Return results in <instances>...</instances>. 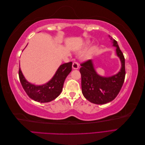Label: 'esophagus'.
I'll list each match as a JSON object with an SVG mask.
<instances>
[{"mask_svg":"<svg viewBox=\"0 0 145 145\" xmlns=\"http://www.w3.org/2000/svg\"><path fill=\"white\" fill-rule=\"evenodd\" d=\"M72 67L74 69H77L78 68V67H79V64H78L77 62H74L72 63Z\"/></svg>","mask_w":145,"mask_h":145,"instance_id":"34e87169","label":"esophagus"}]
</instances>
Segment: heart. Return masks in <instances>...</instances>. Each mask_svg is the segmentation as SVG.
Wrapping results in <instances>:
<instances>
[{
	"instance_id": "obj_1",
	"label": "heart",
	"mask_w": 145,
	"mask_h": 145,
	"mask_svg": "<svg viewBox=\"0 0 145 145\" xmlns=\"http://www.w3.org/2000/svg\"><path fill=\"white\" fill-rule=\"evenodd\" d=\"M88 45H89V43H86V46L88 47Z\"/></svg>"
}]
</instances>
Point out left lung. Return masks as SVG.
<instances>
[{"label": "left lung", "instance_id": "1", "mask_svg": "<svg viewBox=\"0 0 145 145\" xmlns=\"http://www.w3.org/2000/svg\"><path fill=\"white\" fill-rule=\"evenodd\" d=\"M113 46L116 48V54L120 59L121 67L120 71L109 77L101 76L96 72L93 60L82 63L80 72L82 77V91L83 96L90 102L103 105L114 99L124 83L125 60L117 42L109 36Z\"/></svg>", "mask_w": 145, "mask_h": 145}]
</instances>
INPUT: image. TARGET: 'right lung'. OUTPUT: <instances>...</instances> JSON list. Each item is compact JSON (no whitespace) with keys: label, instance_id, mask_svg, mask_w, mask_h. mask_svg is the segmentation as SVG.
Instances as JSON below:
<instances>
[{"label":"right lung","instance_id":"add662e5","mask_svg":"<svg viewBox=\"0 0 145 145\" xmlns=\"http://www.w3.org/2000/svg\"><path fill=\"white\" fill-rule=\"evenodd\" d=\"M72 62L61 65L51 79L42 85H35L28 82L19 67V76L23 88L29 97L36 102L47 103L60 94L66 78L72 70Z\"/></svg>","mask_w":145,"mask_h":145}]
</instances>
